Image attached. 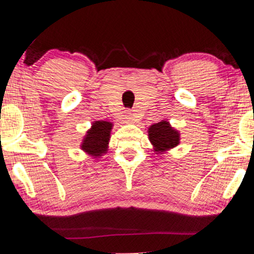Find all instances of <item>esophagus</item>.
<instances>
[{
	"instance_id": "esophagus-1",
	"label": "esophagus",
	"mask_w": 254,
	"mask_h": 254,
	"mask_svg": "<svg viewBox=\"0 0 254 254\" xmlns=\"http://www.w3.org/2000/svg\"><path fill=\"white\" fill-rule=\"evenodd\" d=\"M124 120L127 123H132V122L134 121V115L131 113H127L124 116Z\"/></svg>"
}]
</instances>
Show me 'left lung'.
<instances>
[{
  "instance_id": "8db88e82",
  "label": "left lung",
  "mask_w": 254,
  "mask_h": 254,
  "mask_svg": "<svg viewBox=\"0 0 254 254\" xmlns=\"http://www.w3.org/2000/svg\"><path fill=\"white\" fill-rule=\"evenodd\" d=\"M148 137L151 143L153 144L154 150L158 152H164L175 147L180 140L178 131L174 130L166 121L151 125L148 129Z\"/></svg>"
}]
</instances>
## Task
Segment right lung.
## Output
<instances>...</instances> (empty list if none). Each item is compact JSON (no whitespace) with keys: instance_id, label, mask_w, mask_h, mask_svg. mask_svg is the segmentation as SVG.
<instances>
[{"instance_id":"obj_1","label":"right lung","mask_w":254,"mask_h":254,"mask_svg":"<svg viewBox=\"0 0 254 254\" xmlns=\"http://www.w3.org/2000/svg\"><path fill=\"white\" fill-rule=\"evenodd\" d=\"M111 127L113 124L110 122L97 121L93 123L92 129L88 131L86 137L83 138V143L81 145L82 150L95 157L104 153L109 143Z\"/></svg>"}]
</instances>
